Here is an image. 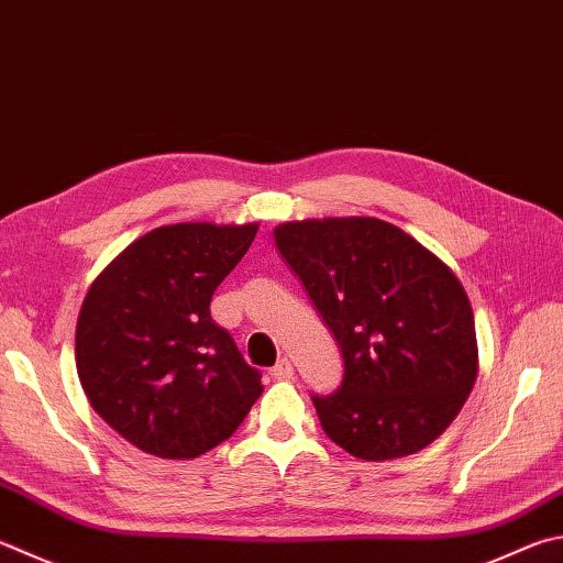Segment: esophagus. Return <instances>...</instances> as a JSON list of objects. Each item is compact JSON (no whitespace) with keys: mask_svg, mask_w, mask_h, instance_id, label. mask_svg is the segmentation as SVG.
Instances as JSON below:
<instances>
[{"mask_svg":"<svg viewBox=\"0 0 563 563\" xmlns=\"http://www.w3.org/2000/svg\"><path fill=\"white\" fill-rule=\"evenodd\" d=\"M271 376H273V379H290V376H292L290 360H285V356H283V360L271 369Z\"/></svg>","mask_w":563,"mask_h":563,"instance_id":"34e87169","label":"esophagus"}]
</instances>
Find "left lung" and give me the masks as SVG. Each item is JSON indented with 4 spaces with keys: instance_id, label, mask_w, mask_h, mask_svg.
<instances>
[{
    "instance_id": "8db88e82",
    "label": "left lung",
    "mask_w": 563,
    "mask_h": 563,
    "mask_svg": "<svg viewBox=\"0 0 563 563\" xmlns=\"http://www.w3.org/2000/svg\"><path fill=\"white\" fill-rule=\"evenodd\" d=\"M275 246L342 352L340 386L312 394L330 441L362 460L433 443L477 374L473 310L453 271L394 223L364 217L283 223Z\"/></svg>"
}]
</instances>
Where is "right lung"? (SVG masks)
<instances>
[{
  "mask_svg": "<svg viewBox=\"0 0 563 563\" xmlns=\"http://www.w3.org/2000/svg\"><path fill=\"white\" fill-rule=\"evenodd\" d=\"M258 227L150 231L88 290L76 366L90 406L140 451L184 460L233 435L263 394L261 372L211 320V298Z\"/></svg>",
  "mask_w": 563,
  "mask_h": 563,
  "instance_id": "1",
  "label": "right lung"
}]
</instances>
